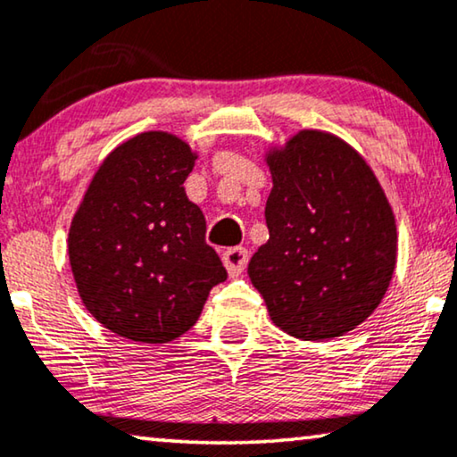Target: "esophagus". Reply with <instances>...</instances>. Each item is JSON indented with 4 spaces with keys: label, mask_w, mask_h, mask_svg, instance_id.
<instances>
[{
    "label": "esophagus",
    "mask_w": 457,
    "mask_h": 457,
    "mask_svg": "<svg viewBox=\"0 0 457 457\" xmlns=\"http://www.w3.org/2000/svg\"><path fill=\"white\" fill-rule=\"evenodd\" d=\"M247 260H249V253L245 247H230L222 253L224 268H227V272L230 274V277H239V274L245 270Z\"/></svg>",
    "instance_id": "1"
}]
</instances>
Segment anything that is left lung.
<instances>
[{
	"mask_svg": "<svg viewBox=\"0 0 457 457\" xmlns=\"http://www.w3.org/2000/svg\"><path fill=\"white\" fill-rule=\"evenodd\" d=\"M268 241L247 274L287 335L328 341L383 302L397 264L395 214L368 162L327 130L303 129L264 154Z\"/></svg>",
	"mask_w": 457,
	"mask_h": 457,
	"instance_id": "8db88e82",
	"label": "left lung"
}]
</instances>
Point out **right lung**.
Listing matches in <instances>:
<instances>
[{
    "instance_id": "1",
    "label": "right lung",
    "mask_w": 457,
    "mask_h": 457,
    "mask_svg": "<svg viewBox=\"0 0 457 457\" xmlns=\"http://www.w3.org/2000/svg\"><path fill=\"white\" fill-rule=\"evenodd\" d=\"M197 152L166 130L130 137L93 174L68 230L79 295L99 324L124 339L168 343L202 314L227 280L205 243V218L183 183Z\"/></svg>"
}]
</instances>
